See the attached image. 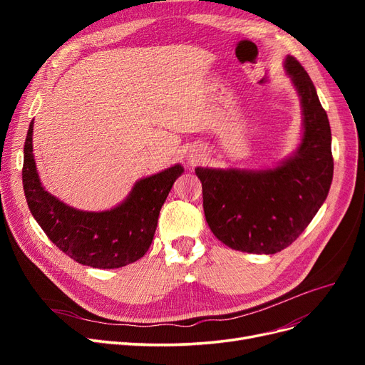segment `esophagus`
Masks as SVG:
<instances>
[{"label":"esophagus","mask_w":365,"mask_h":365,"mask_svg":"<svg viewBox=\"0 0 365 365\" xmlns=\"http://www.w3.org/2000/svg\"><path fill=\"white\" fill-rule=\"evenodd\" d=\"M190 161H192V163H193V161H195V158H190Z\"/></svg>","instance_id":"34e87169"}]
</instances>
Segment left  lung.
<instances>
[{
  "instance_id": "left-lung-1",
  "label": "left lung",
  "mask_w": 365,
  "mask_h": 365,
  "mask_svg": "<svg viewBox=\"0 0 365 365\" xmlns=\"http://www.w3.org/2000/svg\"><path fill=\"white\" fill-rule=\"evenodd\" d=\"M284 71L300 97L302 141L271 169L196 168L207 224L227 247L274 254L289 247L326 201L334 178L327 114L306 70L286 56Z\"/></svg>"
}]
</instances>
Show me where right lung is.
Masks as SVG:
<instances>
[{
    "instance_id": "right-lung-1",
    "label": "right lung",
    "mask_w": 365,
    "mask_h": 365,
    "mask_svg": "<svg viewBox=\"0 0 365 365\" xmlns=\"http://www.w3.org/2000/svg\"><path fill=\"white\" fill-rule=\"evenodd\" d=\"M182 172V165L175 164L138 180L114 208L85 212L43 189L33 155V120L24 143L23 185L33 217L68 257L98 269L126 267L145 256L155 235L160 210Z\"/></svg>"
}]
</instances>
